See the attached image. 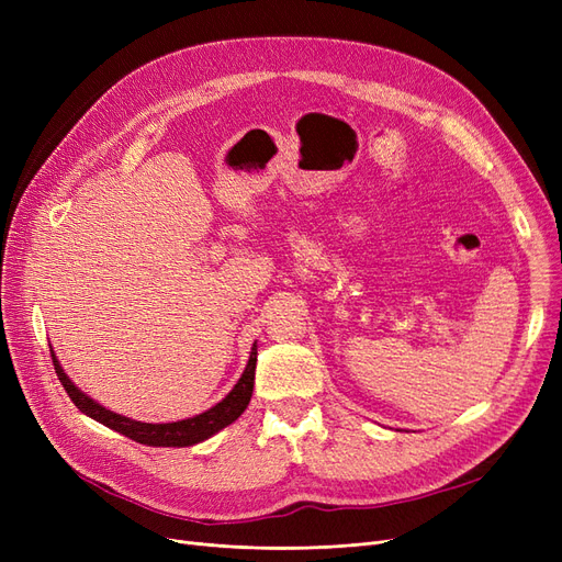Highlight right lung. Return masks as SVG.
Returning a JSON list of instances; mask_svg holds the SVG:
<instances>
[{
  "label": "right lung",
  "instance_id": "add662e5",
  "mask_svg": "<svg viewBox=\"0 0 562 562\" xmlns=\"http://www.w3.org/2000/svg\"><path fill=\"white\" fill-rule=\"evenodd\" d=\"M50 356H54L58 380L65 386L67 396L72 398V403L79 407L83 415H89L91 419L105 424L108 429H114L119 434L128 436L131 440H135V443L151 446V448H187V446H196V443H201V440L215 436L217 431H223L225 427H229L234 419L241 417V413L246 411L248 403H250V396H252L255 363H258V345L250 347L248 363L241 372L239 382L232 386V391L223 401L215 403L213 407H209L206 413L187 417V419H178V422H166V424L138 422V419H131L126 415L108 411L105 405H100L89 394H83V391L70 378L65 375V370H63L60 361L56 359L54 349H50Z\"/></svg>",
  "mask_w": 562,
  "mask_h": 562
}]
</instances>
